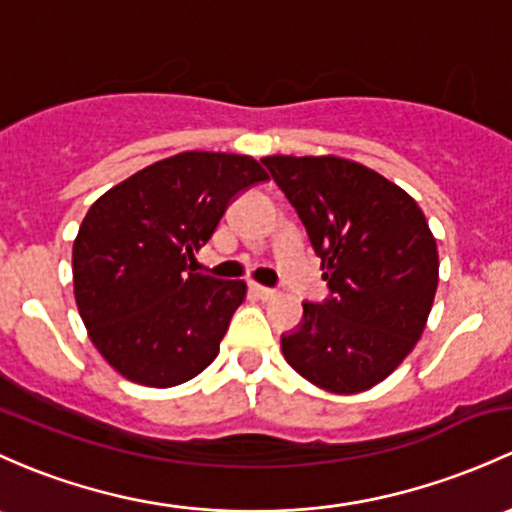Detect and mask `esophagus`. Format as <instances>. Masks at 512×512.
Wrapping results in <instances>:
<instances>
[{"mask_svg":"<svg viewBox=\"0 0 512 512\" xmlns=\"http://www.w3.org/2000/svg\"><path fill=\"white\" fill-rule=\"evenodd\" d=\"M250 292L255 294V297H260L262 301H267V299H272L274 294V289H270V287H262V284H250Z\"/></svg>","mask_w":512,"mask_h":512,"instance_id":"34e87169","label":"esophagus"}]
</instances>
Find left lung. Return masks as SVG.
<instances>
[{"label": "left lung", "mask_w": 512, "mask_h": 512, "mask_svg": "<svg viewBox=\"0 0 512 512\" xmlns=\"http://www.w3.org/2000/svg\"><path fill=\"white\" fill-rule=\"evenodd\" d=\"M321 257L328 299L304 301L282 336L287 363L336 395L370 390L410 355L439 282L422 208L378 171L341 157H265Z\"/></svg>", "instance_id": "obj_1"}]
</instances>
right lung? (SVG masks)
Returning a JSON list of instances; mask_svg holds the SVG:
<instances>
[{
    "label": "right lung",
    "instance_id": "obj_1",
    "mask_svg": "<svg viewBox=\"0 0 512 512\" xmlns=\"http://www.w3.org/2000/svg\"><path fill=\"white\" fill-rule=\"evenodd\" d=\"M252 157L181 152L112 186L73 242L80 319L102 358L127 380L174 387L213 363L242 279L188 267L245 188L267 181Z\"/></svg>",
    "mask_w": 512,
    "mask_h": 512
}]
</instances>
